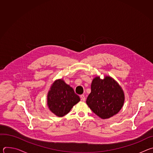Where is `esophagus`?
<instances>
[{"instance_id": "34e87169", "label": "esophagus", "mask_w": 153, "mask_h": 153, "mask_svg": "<svg viewBox=\"0 0 153 153\" xmlns=\"http://www.w3.org/2000/svg\"><path fill=\"white\" fill-rule=\"evenodd\" d=\"M80 99H81V100H82L85 101V96H84L83 94L80 95Z\"/></svg>"}]
</instances>
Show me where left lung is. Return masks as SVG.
<instances>
[{
	"mask_svg": "<svg viewBox=\"0 0 153 153\" xmlns=\"http://www.w3.org/2000/svg\"><path fill=\"white\" fill-rule=\"evenodd\" d=\"M91 92L86 104L101 119L110 118L121 110L125 101L123 91L119 83L110 76L103 79L96 77L91 85Z\"/></svg>",
	"mask_w": 153,
	"mask_h": 153,
	"instance_id": "obj_1",
	"label": "left lung"
}]
</instances>
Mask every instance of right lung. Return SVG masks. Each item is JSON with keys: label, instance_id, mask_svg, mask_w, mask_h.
I'll list each match as a JSON object with an SVG mask.
<instances>
[{"label": "right lung", "instance_id": "1", "mask_svg": "<svg viewBox=\"0 0 153 153\" xmlns=\"http://www.w3.org/2000/svg\"><path fill=\"white\" fill-rule=\"evenodd\" d=\"M80 100L73 88L62 79L54 81L47 95V104L50 110L58 117L68 114Z\"/></svg>", "mask_w": 153, "mask_h": 153}]
</instances>
